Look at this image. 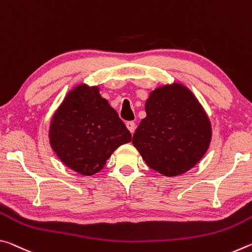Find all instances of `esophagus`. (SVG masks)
Here are the masks:
<instances>
[{
	"instance_id": "1",
	"label": "esophagus",
	"mask_w": 252,
	"mask_h": 252,
	"mask_svg": "<svg viewBox=\"0 0 252 252\" xmlns=\"http://www.w3.org/2000/svg\"><path fill=\"white\" fill-rule=\"evenodd\" d=\"M126 126L127 127V130L131 132V134H133L134 131H135V123L133 121H127L126 123Z\"/></svg>"
}]
</instances>
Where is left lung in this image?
<instances>
[{"label":"left lung","mask_w":252,"mask_h":252,"mask_svg":"<svg viewBox=\"0 0 252 252\" xmlns=\"http://www.w3.org/2000/svg\"><path fill=\"white\" fill-rule=\"evenodd\" d=\"M146 112L132 143L151 169L176 177L192 169L206 155L211 123L186 85L173 82L155 89L146 101Z\"/></svg>","instance_id":"8db88e82"}]
</instances>
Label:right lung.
<instances>
[{"label": "right lung", "mask_w": 252, "mask_h": 252, "mask_svg": "<svg viewBox=\"0 0 252 252\" xmlns=\"http://www.w3.org/2000/svg\"><path fill=\"white\" fill-rule=\"evenodd\" d=\"M52 150L66 167L82 176L102 169L114 150L131 141L118 112L99 87L81 83L67 93L50 123Z\"/></svg>", "instance_id": "obj_1"}]
</instances>
